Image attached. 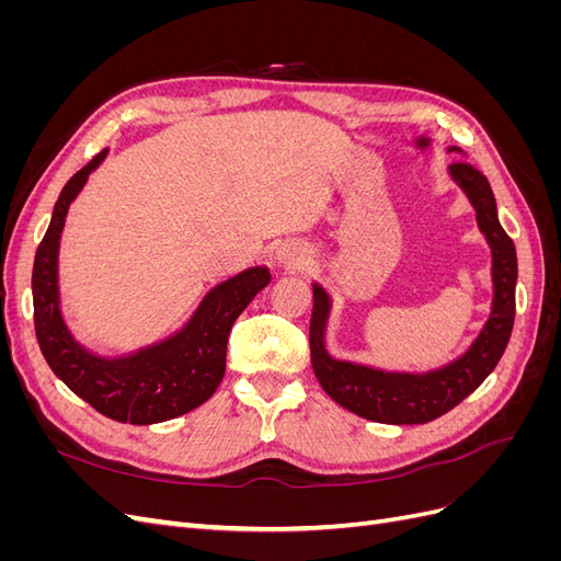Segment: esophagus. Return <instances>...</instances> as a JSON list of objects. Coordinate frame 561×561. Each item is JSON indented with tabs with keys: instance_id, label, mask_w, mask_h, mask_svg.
Instances as JSON below:
<instances>
[{
	"instance_id": "34e87169",
	"label": "esophagus",
	"mask_w": 561,
	"mask_h": 561,
	"mask_svg": "<svg viewBox=\"0 0 561 561\" xmlns=\"http://www.w3.org/2000/svg\"><path fill=\"white\" fill-rule=\"evenodd\" d=\"M278 262L285 266H293V268H304L311 264V257L304 248H283V250H278Z\"/></svg>"
}]
</instances>
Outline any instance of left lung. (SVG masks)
I'll use <instances>...</instances> for the list:
<instances>
[{
    "label": "left lung",
    "instance_id": "1",
    "mask_svg": "<svg viewBox=\"0 0 561 561\" xmlns=\"http://www.w3.org/2000/svg\"><path fill=\"white\" fill-rule=\"evenodd\" d=\"M449 151H458L451 147ZM451 180L466 192L478 215V227L491 248V280L494 301L482 332L472 346L454 363L410 375V371H383L367 365L334 360L325 348V330L332 301L325 287L313 283V313L309 328L311 365L322 390L344 410L377 423H428L466 400L494 367L511 342L515 322V285H517V252L511 236L499 222L496 198L489 180L468 161L449 165Z\"/></svg>",
    "mask_w": 561,
    "mask_h": 561
}]
</instances>
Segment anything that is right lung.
<instances>
[{
	"label": "right lung",
	"mask_w": 561,
	"mask_h": 561,
	"mask_svg": "<svg viewBox=\"0 0 561 561\" xmlns=\"http://www.w3.org/2000/svg\"><path fill=\"white\" fill-rule=\"evenodd\" d=\"M105 157L107 149L93 157L56 201L32 268L35 332L48 367L72 393L107 419L149 426L192 412L215 393L225 377L231 325L268 285L271 274L266 266H252L219 283L203 297L190 322L163 342L116 358L83 348L60 313L58 248L70 203Z\"/></svg>",
	"instance_id": "add662e5"
}]
</instances>
